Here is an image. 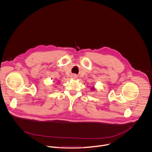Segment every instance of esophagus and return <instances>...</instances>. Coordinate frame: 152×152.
I'll return each mask as SVG.
<instances>
[{"mask_svg":"<svg viewBox=\"0 0 152 152\" xmlns=\"http://www.w3.org/2000/svg\"><path fill=\"white\" fill-rule=\"evenodd\" d=\"M73 79H76V77H77V75H75V74H73V75H72V76H71Z\"/></svg>","mask_w":152,"mask_h":152,"instance_id":"1","label":"esophagus"}]
</instances>
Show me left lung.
<instances>
[{"instance_id": "left-lung-1", "label": "left lung", "mask_w": 152, "mask_h": 152, "mask_svg": "<svg viewBox=\"0 0 152 152\" xmlns=\"http://www.w3.org/2000/svg\"><path fill=\"white\" fill-rule=\"evenodd\" d=\"M92 89H94V88H92Z\"/></svg>"}]
</instances>
